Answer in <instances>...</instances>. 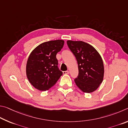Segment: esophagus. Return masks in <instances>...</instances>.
<instances>
[{
    "instance_id": "1",
    "label": "esophagus",
    "mask_w": 128,
    "mask_h": 128,
    "mask_svg": "<svg viewBox=\"0 0 128 128\" xmlns=\"http://www.w3.org/2000/svg\"><path fill=\"white\" fill-rule=\"evenodd\" d=\"M63 74H69V71H63Z\"/></svg>"
}]
</instances>
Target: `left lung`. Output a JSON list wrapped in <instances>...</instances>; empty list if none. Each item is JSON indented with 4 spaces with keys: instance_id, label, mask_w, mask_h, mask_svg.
<instances>
[{
    "instance_id": "left-lung-1",
    "label": "left lung",
    "mask_w": 128,
    "mask_h": 128,
    "mask_svg": "<svg viewBox=\"0 0 128 128\" xmlns=\"http://www.w3.org/2000/svg\"><path fill=\"white\" fill-rule=\"evenodd\" d=\"M67 44L77 60L79 75L75 84L84 93H92L98 88L104 76V65L98 51L82 41L68 40Z\"/></svg>"
}]
</instances>
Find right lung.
Instances as JSON below:
<instances>
[{"instance_id": "add662e5", "label": "right lung", "mask_w": 128, "mask_h": 128, "mask_svg": "<svg viewBox=\"0 0 128 128\" xmlns=\"http://www.w3.org/2000/svg\"><path fill=\"white\" fill-rule=\"evenodd\" d=\"M64 40H56L40 44L31 52L26 64L27 78L31 84L41 91L49 90L62 72L58 68L56 54L61 50Z\"/></svg>"}]
</instances>
